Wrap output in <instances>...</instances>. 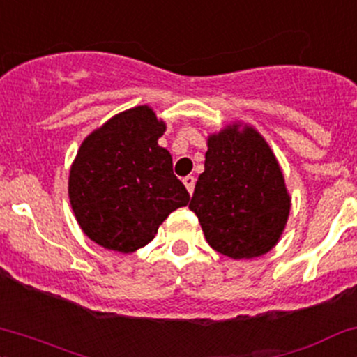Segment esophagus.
<instances>
[{"label":"esophagus","mask_w":357,"mask_h":357,"mask_svg":"<svg viewBox=\"0 0 357 357\" xmlns=\"http://www.w3.org/2000/svg\"><path fill=\"white\" fill-rule=\"evenodd\" d=\"M183 183H185L188 193H193L195 190V183H197V179H195V176H186V178H183Z\"/></svg>","instance_id":"34e87169"}]
</instances>
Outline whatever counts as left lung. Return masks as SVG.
<instances>
[{
    "mask_svg": "<svg viewBox=\"0 0 357 357\" xmlns=\"http://www.w3.org/2000/svg\"><path fill=\"white\" fill-rule=\"evenodd\" d=\"M190 208L206 242L232 259L269 252L289 215L283 172L256 128L234 123L208 137Z\"/></svg>",
    "mask_w": 357,
    "mask_h": 357,
    "instance_id": "obj_1",
    "label": "left lung"
}]
</instances>
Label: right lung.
I'll return each mask as SVG.
<instances>
[{
  "label": "right lung",
  "mask_w": 357,
  "mask_h": 357,
  "mask_svg": "<svg viewBox=\"0 0 357 357\" xmlns=\"http://www.w3.org/2000/svg\"><path fill=\"white\" fill-rule=\"evenodd\" d=\"M166 123L147 105L121 112L81 144L69 172V199L83 232L101 248L134 252L158 234L190 193L158 144Z\"/></svg>",
  "instance_id": "right-lung-1"
}]
</instances>
